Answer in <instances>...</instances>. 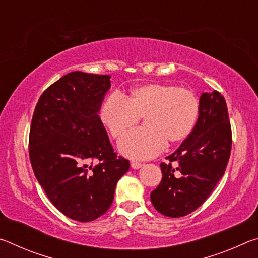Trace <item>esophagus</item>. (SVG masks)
<instances>
[{
	"instance_id": "1",
	"label": "esophagus",
	"mask_w": 258,
	"mask_h": 258,
	"mask_svg": "<svg viewBox=\"0 0 258 258\" xmlns=\"http://www.w3.org/2000/svg\"><path fill=\"white\" fill-rule=\"evenodd\" d=\"M141 166H142V164L139 163V161H135V160L131 161V167H132L133 169H139Z\"/></svg>"
}]
</instances>
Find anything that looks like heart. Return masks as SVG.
I'll use <instances>...</instances> for the list:
<instances>
[{"label": "heart", "instance_id": "b5f03b06", "mask_svg": "<svg viewBox=\"0 0 258 258\" xmlns=\"http://www.w3.org/2000/svg\"><path fill=\"white\" fill-rule=\"evenodd\" d=\"M199 116V101L189 90L169 84H145L126 97L111 94L100 109L109 134L118 139L143 118L145 128L126 134L118 143L121 154L134 159L151 158L168 146L189 138Z\"/></svg>", "mask_w": 258, "mask_h": 258}]
</instances>
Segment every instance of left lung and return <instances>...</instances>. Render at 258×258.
I'll return each mask as SVG.
<instances>
[{"instance_id": "8db88e82", "label": "left lung", "mask_w": 258, "mask_h": 258, "mask_svg": "<svg viewBox=\"0 0 258 258\" xmlns=\"http://www.w3.org/2000/svg\"><path fill=\"white\" fill-rule=\"evenodd\" d=\"M232 133L225 99L217 91L203 93L198 120L189 138L161 163L163 178L151 192L160 214L181 217L196 211L212 194L229 163ZM175 161L176 169L171 166Z\"/></svg>"}]
</instances>
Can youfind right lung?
Instances as JSON below:
<instances>
[{"label": "right lung", "mask_w": 258, "mask_h": 258, "mask_svg": "<svg viewBox=\"0 0 258 258\" xmlns=\"http://www.w3.org/2000/svg\"><path fill=\"white\" fill-rule=\"evenodd\" d=\"M110 76L69 73L42 93L29 132V158L38 183L59 211L91 222L111 206L130 161L117 157L99 111ZM92 159L99 163L87 166Z\"/></svg>", "instance_id": "right-lung-1"}]
</instances>
